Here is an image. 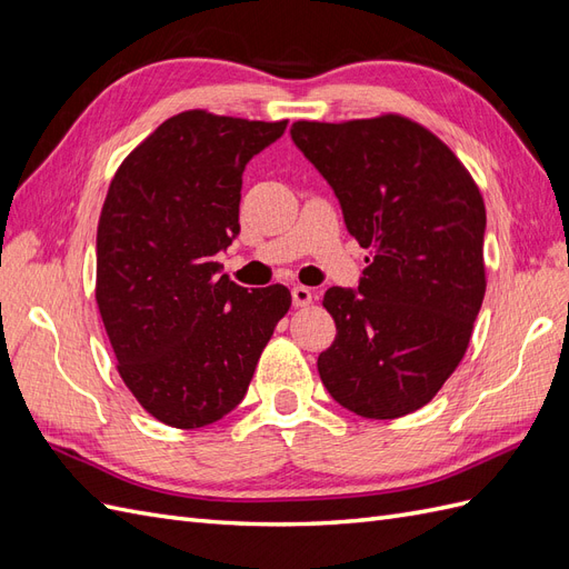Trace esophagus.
Returning a JSON list of instances; mask_svg holds the SVG:
<instances>
[{
    "label": "esophagus",
    "instance_id": "34e87169",
    "mask_svg": "<svg viewBox=\"0 0 569 569\" xmlns=\"http://www.w3.org/2000/svg\"><path fill=\"white\" fill-rule=\"evenodd\" d=\"M291 301H295V306L299 308V306H308L313 301V291L308 289V287H303V284H297L295 289H291Z\"/></svg>",
    "mask_w": 569,
    "mask_h": 569
}]
</instances>
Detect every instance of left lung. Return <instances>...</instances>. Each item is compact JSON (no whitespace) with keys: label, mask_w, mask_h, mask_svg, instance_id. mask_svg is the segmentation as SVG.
<instances>
[{"label":"left lung","mask_w":569,"mask_h":569,"mask_svg":"<svg viewBox=\"0 0 569 569\" xmlns=\"http://www.w3.org/2000/svg\"><path fill=\"white\" fill-rule=\"evenodd\" d=\"M289 132L372 253L358 289L325 291L337 337L318 356L320 380L360 418L408 416L468 351L487 289L485 199L456 153L410 118L297 120Z\"/></svg>","instance_id":"1"}]
</instances>
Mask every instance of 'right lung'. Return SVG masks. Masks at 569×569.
Masks as SVG:
<instances>
[{
    "label": "right lung",
    "instance_id": "add662e5",
    "mask_svg": "<svg viewBox=\"0 0 569 569\" xmlns=\"http://www.w3.org/2000/svg\"><path fill=\"white\" fill-rule=\"evenodd\" d=\"M209 111L168 118L120 163L97 228V306L118 372L140 406L178 429L239 406L289 289H244L216 253L239 234L247 163L282 137Z\"/></svg>",
    "mask_w": 569,
    "mask_h": 569
}]
</instances>
